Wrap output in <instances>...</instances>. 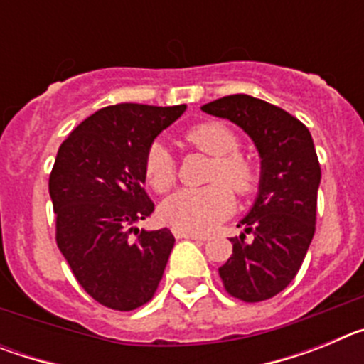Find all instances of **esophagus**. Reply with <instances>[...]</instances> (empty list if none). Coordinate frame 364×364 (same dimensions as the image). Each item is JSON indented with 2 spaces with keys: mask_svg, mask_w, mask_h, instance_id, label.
Wrapping results in <instances>:
<instances>
[{
  "mask_svg": "<svg viewBox=\"0 0 364 364\" xmlns=\"http://www.w3.org/2000/svg\"><path fill=\"white\" fill-rule=\"evenodd\" d=\"M176 239H191V240H208V235H202V233H188V231H180L175 230Z\"/></svg>",
  "mask_w": 364,
  "mask_h": 364,
  "instance_id": "esophagus-1",
  "label": "esophagus"
}]
</instances>
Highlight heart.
<instances>
[{
	"label": "heart",
	"instance_id": "obj_1",
	"mask_svg": "<svg viewBox=\"0 0 364 364\" xmlns=\"http://www.w3.org/2000/svg\"><path fill=\"white\" fill-rule=\"evenodd\" d=\"M184 142L213 156L204 188L180 189L162 205V215L175 230L188 233L208 231L233 210V193L246 197L255 191L259 175L250 159L237 153L240 138L222 122H202L184 133ZM147 184L164 195L176 182V162L166 146L154 142L144 160Z\"/></svg>",
	"mask_w": 364,
	"mask_h": 364
}]
</instances>
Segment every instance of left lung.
Here are the masks:
<instances>
[{"mask_svg": "<svg viewBox=\"0 0 364 364\" xmlns=\"http://www.w3.org/2000/svg\"><path fill=\"white\" fill-rule=\"evenodd\" d=\"M202 111L242 127L259 149V195L239 222L244 233L231 239L233 253L218 275L231 297L266 301L294 281L314 239L321 184L314 140L290 112L253 96H224Z\"/></svg>", "mask_w": 364, "mask_h": 364, "instance_id": "1", "label": "left lung"}]
</instances>
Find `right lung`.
Masks as SVG:
<instances>
[{
	"label": "right lung",
	"instance_id": "1",
	"mask_svg": "<svg viewBox=\"0 0 364 364\" xmlns=\"http://www.w3.org/2000/svg\"><path fill=\"white\" fill-rule=\"evenodd\" d=\"M186 111L117 104L100 109L63 140L49 176L56 244L96 302L131 311L153 299L175 237L136 230L154 211L144 184L153 140ZM137 239H132V233Z\"/></svg>",
	"mask_w": 364,
	"mask_h": 364
}]
</instances>
